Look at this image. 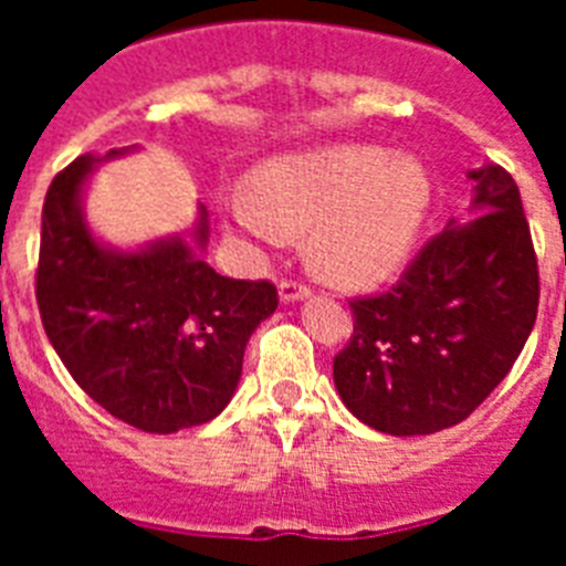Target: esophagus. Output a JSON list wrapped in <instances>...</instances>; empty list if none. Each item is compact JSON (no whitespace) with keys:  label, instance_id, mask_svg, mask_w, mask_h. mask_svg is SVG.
Here are the masks:
<instances>
[{"label":"esophagus","instance_id":"1","mask_svg":"<svg viewBox=\"0 0 566 566\" xmlns=\"http://www.w3.org/2000/svg\"><path fill=\"white\" fill-rule=\"evenodd\" d=\"M277 292L283 303H300V300H306L308 294H312V289H308L306 283H297V280H283L277 286Z\"/></svg>","mask_w":566,"mask_h":566}]
</instances>
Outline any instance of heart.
Instances as JSON below:
<instances>
[{
    "mask_svg": "<svg viewBox=\"0 0 566 566\" xmlns=\"http://www.w3.org/2000/svg\"><path fill=\"white\" fill-rule=\"evenodd\" d=\"M252 195H234L227 218L260 243L308 229L312 263L345 286H368L402 266L433 201L413 155L377 144H332L269 158L252 172Z\"/></svg>",
    "mask_w": 566,
    "mask_h": 566,
    "instance_id": "heart-1",
    "label": "heart"
}]
</instances>
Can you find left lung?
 <instances>
[{
	"mask_svg": "<svg viewBox=\"0 0 566 566\" xmlns=\"http://www.w3.org/2000/svg\"><path fill=\"white\" fill-rule=\"evenodd\" d=\"M468 181L473 218H451L391 292L352 303L334 385L379 433L424 437L468 419L536 323L538 266L516 181L496 164Z\"/></svg>",
	"mask_w": 566,
	"mask_h": 566,
	"instance_id": "1",
	"label": "left lung"
}]
</instances>
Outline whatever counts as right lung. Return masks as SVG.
I'll list each match as a JSON object with an SVG mask.
<instances>
[{
	"mask_svg": "<svg viewBox=\"0 0 566 566\" xmlns=\"http://www.w3.org/2000/svg\"><path fill=\"white\" fill-rule=\"evenodd\" d=\"M142 147L78 155L42 209L36 300L67 371L115 419L175 433L214 419L234 397L249 337L277 308V289L214 272L209 212L187 234L113 247L84 198L96 169Z\"/></svg>",
	"mask_w": 566,
	"mask_h": 566,
	"instance_id": "add662e5",
	"label": "right lung"
}]
</instances>
